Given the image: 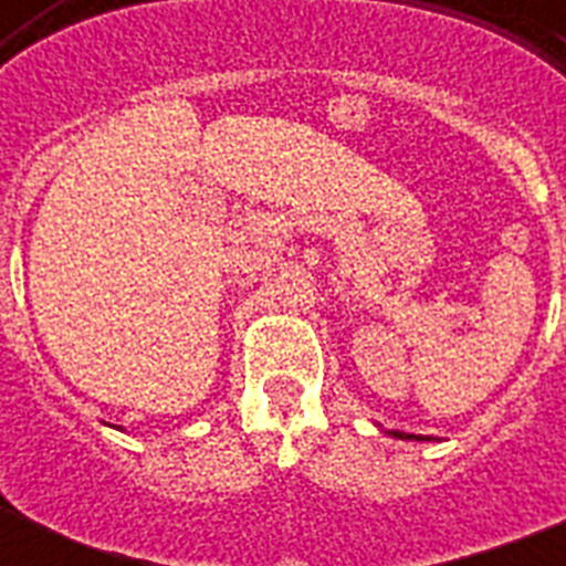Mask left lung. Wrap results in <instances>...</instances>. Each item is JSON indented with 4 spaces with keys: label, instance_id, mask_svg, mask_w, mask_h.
I'll return each mask as SVG.
<instances>
[{
    "label": "left lung",
    "instance_id": "1",
    "mask_svg": "<svg viewBox=\"0 0 566 566\" xmlns=\"http://www.w3.org/2000/svg\"><path fill=\"white\" fill-rule=\"evenodd\" d=\"M387 434L396 440H431V438H422V434H408V431H387Z\"/></svg>",
    "mask_w": 566,
    "mask_h": 566
}]
</instances>
